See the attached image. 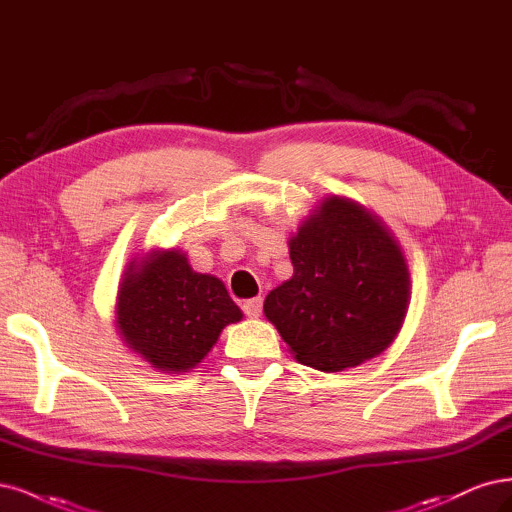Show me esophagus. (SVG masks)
<instances>
[{"label": "esophagus", "instance_id": "34e87169", "mask_svg": "<svg viewBox=\"0 0 512 512\" xmlns=\"http://www.w3.org/2000/svg\"><path fill=\"white\" fill-rule=\"evenodd\" d=\"M244 315L251 317V319H257L261 315V308H263V302L261 298H253V300H246L244 302Z\"/></svg>", "mask_w": 512, "mask_h": 512}]
</instances>
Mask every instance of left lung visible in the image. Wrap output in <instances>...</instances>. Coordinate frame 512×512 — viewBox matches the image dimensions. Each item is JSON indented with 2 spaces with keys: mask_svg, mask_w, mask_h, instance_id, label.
<instances>
[{
  "mask_svg": "<svg viewBox=\"0 0 512 512\" xmlns=\"http://www.w3.org/2000/svg\"><path fill=\"white\" fill-rule=\"evenodd\" d=\"M287 244L293 276L268 293L263 312L293 357L342 372L387 351L406 319L410 272L381 217L327 195Z\"/></svg>",
  "mask_w": 512,
  "mask_h": 512,
  "instance_id": "8db88e82",
  "label": "left lung"
}]
</instances>
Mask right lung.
<instances>
[{
    "label": "right lung",
    "instance_id": "add662e5",
    "mask_svg": "<svg viewBox=\"0 0 512 512\" xmlns=\"http://www.w3.org/2000/svg\"><path fill=\"white\" fill-rule=\"evenodd\" d=\"M242 317L223 280L195 272L183 249L131 257L114 304V327L123 344L163 374L200 366L223 329Z\"/></svg>",
    "mask_w": 512,
    "mask_h": 512
}]
</instances>
